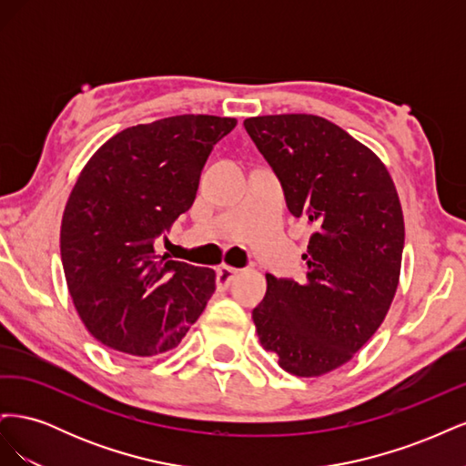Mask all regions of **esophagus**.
<instances>
[{
  "label": "esophagus",
  "instance_id": "1",
  "mask_svg": "<svg viewBox=\"0 0 466 466\" xmlns=\"http://www.w3.org/2000/svg\"><path fill=\"white\" fill-rule=\"evenodd\" d=\"M237 268H231V266H219L216 270V284L219 289H228L231 279L237 276Z\"/></svg>",
  "mask_w": 466,
  "mask_h": 466
}]
</instances>
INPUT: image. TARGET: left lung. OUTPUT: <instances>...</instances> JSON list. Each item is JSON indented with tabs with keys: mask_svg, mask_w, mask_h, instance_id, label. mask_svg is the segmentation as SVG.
<instances>
[{
	"mask_svg": "<svg viewBox=\"0 0 466 466\" xmlns=\"http://www.w3.org/2000/svg\"><path fill=\"white\" fill-rule=\"evenodd\" d=\"M243 124L291 216L317 229L303 255L305 281L266 274V295L252 309L258 340L288 373H329L377 332L397 291L404 248L397 188L377 155L327 118L272 115Z\"/></svg>",
	"mask_w": 466,
	"mask_h": 466,
	"instance_id": "left-lung-1",
	"label": "left lung"
}]
</instances>
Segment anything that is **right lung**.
<instances>
[{
	"instance_id": "add662e5",
	"label": "right lung",
	"mask_w": 466,
	"mask_h": 466,
	"mask_svg": "<svg viewBox=\"0 0 466 466\" xmlns=\"http://www.w3.org/2000/svg\"><path fill=\"white\" fill-rule=\"evenodd\" d=\"M235 118L180 115L112 136L64 209L69 295L98 342L130 356L173 350L206 309L216 272L159 257L155 241L190 209L211 149Z\"/></svg>"
}]
</instances>
